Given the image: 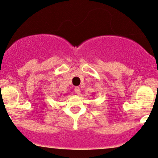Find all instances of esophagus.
Segmentation results:
<instances>
[{
  "label": "esophagus",
  "mask_w": 158,
  "mask_h": 158,
  "mask_svg": "<svg viewBox=\"0 0 158 158\" xmlns=\"http://www.w3.org/2000/svg\"><path fill=\"white\" fill-rule=\"evenodd\" d=\"M74 91H75V93L77 94H79L81 93V89L80 87H75V88H74Z\"/></svg>",
  "instance_id": "1"
}]
</instances>
